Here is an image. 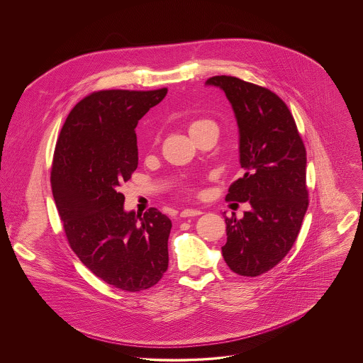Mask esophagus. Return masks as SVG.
<instances>
[{
	"mask_svg": "<svg viewBox=\"0 0 363 363\" xmlns=\"http://www.w3.org/2000/svg\"><path fill=\"white\" fill-rule=\"evenodd\" d=\"M203 212L200 209H193V208H187V209H183L180 212V216L182 218H191V216H199L201 215Z\"/></svg>",
	"mask_w": 363,
	"mask_h": 363,
	"instance_id": "1",
	"label": "esophagus"
}]
</instances>
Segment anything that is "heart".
<instances>
[{"instance_id":"heart-1","label":"heart","mask_w":363,"mask_h":363,"mask_svg":"<svg viewBox=\"0 0 363 363\" xmlns=\"http://www.w3.org/2000/svg\"><path fill=\"white\" fill-rule=\"evenodd\" d=\"M208 125H215V124H213L211 120H207V118H197V120H193V121L189 124V133H190V135H193L194 133L203 130L204 127H208Z\"/></svg>"}]
</instances>
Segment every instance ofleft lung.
<instances>
[{
  "label": "left lung",
  "instance_id": "obj_1",
  "mask_svg": "<svg viewBox=\"0 0 363 363\" xmlns=\"http://www.w3.org/2000/svg\"><path fill=\"white\" fill-rule=\"evenodd\" d=\"M207 85L220 88L239 127L242 177L226 201L249 203L242 219L225 218L228 267L243 277H259L292 249L309 206L306 148L295 118L272 91L236 77L216 75Z\"/></svg>",
  "mask_w": 363,
  "mask_h": 363
}]
</instances>
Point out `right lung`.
Returning a JSON list of instances; mask_svg holds the SVG:
<instances>
[{"mask_svg":"<svg viewBox=\"0 0 363 363\" xmlns=\"http://www.w3.org/2000/svg\"><path fill=\"white\" fill-rule=\"evenodd\" d=\"M167 94L107 89L69 111L52 156V197L72 252L106 284L128 292L156 285L167 269L170 219L124 211L121 186L138 166V120Z\"/></svg>","mask_w":363,"mask_h":363,"instance_id":"add662e5","label":"right lung"}]
</instances>
